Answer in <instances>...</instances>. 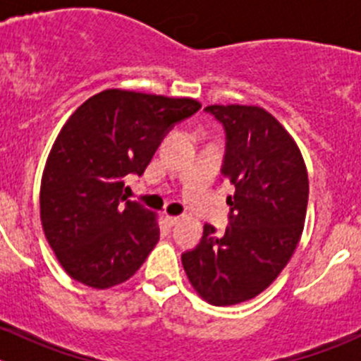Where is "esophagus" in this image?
<instances>
[{
    "mask_svg": "<svg viewBox=\"0 0 361 361\" xmlns=\"http://www.w3.org/2000/svg\"><path fill=\"white\" fill-rule=\"evenodd\" d=\"M180 220H181L180 216H171V214H167V216H166V221H167V225H169V227L176 225Z\"/></svg>",
    "mask_w": 361,
    "mask_h": 361,
    "instance_id": "esophagus-1",
    "label": "esophagus"
}]
</instances>
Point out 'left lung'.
Masks as SVG:
<instances>
[{"instance_id":"1","label":"left lung","mask_w":361,"mask_h":361,"mask_svg":"<svg viewBox=\"0 0 361 361\" xmlns=\"http://www.w3.org/2000/svg\"><path fill=\"white\" fill-rule=\"evenodd\" d=\"M227 134L221 176L231 225L218 234L204 225L195 250L181 255L192 288L213 305L251 300L272 285L292 258L309 199L307 167L300 148L276 116L260 106L211 104Z\"/></svg>"}]
</instances>
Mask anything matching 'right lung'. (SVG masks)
Segmentation results:
<instances>
[{"label": "right lung", "mask_w": 361, "mask_h": 361, "mask_svg": "<svg viewBox=\"0 0 361 361\" xmlns=\"http://www.w3.org/2000/svg\"><path fill=\"white\" fill-rule=\"evenodd\" d=\"M201 103L106 89L80 104L52 145L39 216L64 271L96 290L136 274L160 238L157 214L127 201L123 178L143 174L167 130Z\"/></svg>", "instance_id": "1"}]
</instances>
